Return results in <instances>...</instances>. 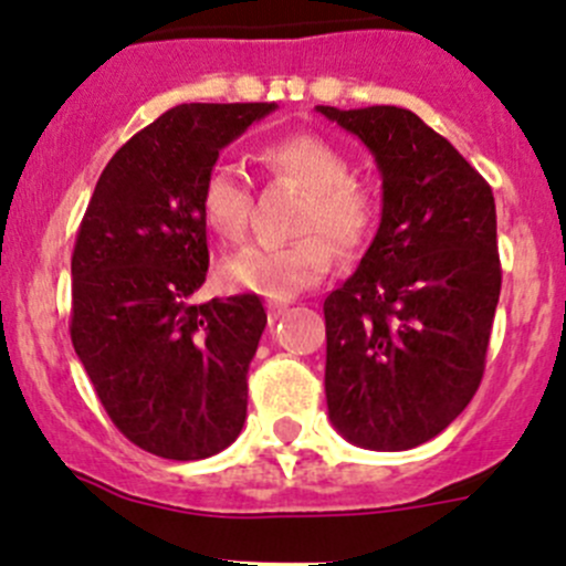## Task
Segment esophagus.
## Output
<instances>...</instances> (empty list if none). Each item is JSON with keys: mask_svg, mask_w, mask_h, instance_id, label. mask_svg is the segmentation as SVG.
Here are the masks:
<instances>
[{"mask_svg": "<svg viewBox=\"0 0 566 566\" xmlns=\"http://www.w3.org/2000/svg\"><path fill=\"white\" fill-rule=\"evenodd\" d=\"M284 310H287V304H273L271 301V304H268V319H271V323H276V319L284 315Z\"/></svg>", "mask_w": 566, "mask_h": 566, "instance_id": "obj_1", "label": "esophagus"}]
</instances>
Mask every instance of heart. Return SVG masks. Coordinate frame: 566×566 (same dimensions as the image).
<instances>
[{
  "label": "heart",
  "instance_id": "obj_1",
  "mask_svg": "<svg viewBox=\"0 0 566 566\" xmlns=\"http://www.w3.org/2000/svg\"><path fill=\"white\" fill-rule=\"evenodd\" d=\"M268 172L287 177L306 191L298 216L304 238L293 243H247L219 262V282L235 293H254L271 301H287L317 284L334 265L339 251H358L375 227L373 193L350 180L345 153L317 134H290L268 142L260 150ZM251 182L235 161H216L199 188V210L216 235L235 241L243 235L251 213ZM325 231L332 240L322 235Z\"/></svg>",
  "mask_w": 566,
  "mask_h": 566
}]
</instances>
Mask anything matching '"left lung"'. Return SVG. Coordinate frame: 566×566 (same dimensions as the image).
<instances>
[{
	"instance_id": "1",
	"label": "left lung",
	"mask_w": 566,
	"mask_h": 566,
	"mask_svg": "<svg viewBox=\"0 0 566 566\" xmlns=\"http://www.w3.org/2000/svg\"><path fill=\"white\" fill-rule=\"evenodd\" d=\"M317 112L384 177L378 232L323 304L328 419L356 447L405 452L447 430L482 380L501 293L495 199L408 108Z\"/></svg>"
}]
</instances>
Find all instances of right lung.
<instances>
[{"label": "right lung", "mask_w": 566, "mask_h": 566, "mask_svg": "<svg viewBox=\"0 0 566 566\" xmlns=\"http://www.w3.org/2000/svg\"><path fill=\"white\" fill-rule=\"evenodd\" d=\"M276 104H182L130 136L98 177L71 260V339L119 432L167 460H205L243 430L256 295L193 304L208 276L199 210L219 153Z\"/></svg>", "instance_id": "1"}]
</instances>
